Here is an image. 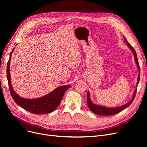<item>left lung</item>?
Returning a JSON list of instances; mask_svg holds the SVG:
<instances>
[{"label":"left lung","instance_id":"1","mask_svg":"<svg viewBox=\"0 0 147 147\" xmlns=\"http://www.w3.org/2000/svg\"><path fill=\"white\" fill-rule=\"evenodd\" d=\"M124 39H125V41L127 45L128 48L132 51V52L134 53L135 63H136V65H137V67L138 68V69H139V74H138V80H137V86H138V84L139 83V81H140V65H139V63H138V59H137L136 53L135 49H134L132 46L129 43V42H127V39L125 37H124ZM136 89L135 90V91L134 92V94H133L132 99H131L128 102H127L126 104L121 105L120 107H113V108L107 107H104V106H101V105H98L94 104L91 101L89 92L88 91L87 100H88V107L89 108V109L92 112L94 113L95 114H96L97 115H114L115 114H117L118 113H119V112L121 111L122 110L126 109L127 107H128L131 104H132V102L134 101V99H135V95H136Z\"/></svg>","mask_w":147,"mask_h":147}]
</instances>
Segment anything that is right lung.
I'll use <instances>...</instances> for the list:
<instances>
[{
  "instance_id": "right-lung-1",
  "label": "right lung",
  "mask_w": 147,
  "mask_h": 147,
  "mask_svg": "<svg viewBox=\"0 0 147 147\" xmlns=\"http://www.w3.org/2000/svg\"><path fill=\"white\" fill-rule=\"evenodd\" d=\"M13 50L14 48L11 53L10 58L7 62L6 74L9 90L14 101L22 109L34 114H44L52 112L59 105L65 91L70 87V84L59 86L50 92L49 94L40 98L36 99H26L20 96L13 90L11 81L9 67L12 53Z\"/></svg>"
}]
</instances>
